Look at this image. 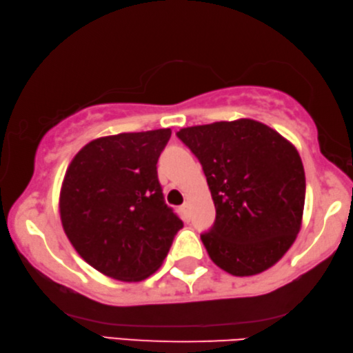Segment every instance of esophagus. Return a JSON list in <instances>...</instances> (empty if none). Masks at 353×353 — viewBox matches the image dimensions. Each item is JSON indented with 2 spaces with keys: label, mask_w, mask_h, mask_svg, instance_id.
<instances>
[{
  "label": "esophagus",
  "mask_w": 353,
  "mask_h": 353,
  "mask_svg": "<svg viewBox=\"0 0 353 353\" xmlns=\"http://www.w3.org/2000/svg\"><path fill=\"white\" fill-rule=\"evenodd\" d=\"M180 211H181V214L184 217H189V212H190V203H189V201H184V203L180 206Z\"/></svg>",
  "instance_id": "1"
}]
</instances>
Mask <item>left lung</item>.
I'll return each mask as SVG.
<instances>
[{
  "label": "left lung",
  "instance_id": "8db88e82",
  "mask_svg": "<svg viewBox=\"0 0 353 353\" xmlns=\"http://www.w3.org/2000/svg\"><path fill=\"white\" fill-rule=\"evenodd\" d=\"M216 206L201 242L212 263L236 276L261 274L290 250L302 227L305 170L297 148L252 119L181 128Z\"/></svg>",
  "mask_w": 353,
  "mask_h": 353
}]
</instances>
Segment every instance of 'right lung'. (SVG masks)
Masks as SVG:
<instances>
[{"mask_svg":"<svg viewBox=\"0 0 353 353\" xmlns=\"http://www.w3.org/2000/svg\"><path fill=\"white\" fill-rule=\"evenodd\" d=\"M170 134L161 128L98 137L67 167L62 228L78 255L114 280L148 279L183 228L165 205L156 170Z\"/></svg>","mask_w":353,"mask_h":353,"instance_id":"obj_1","label":"right lung"}]
</instances>
